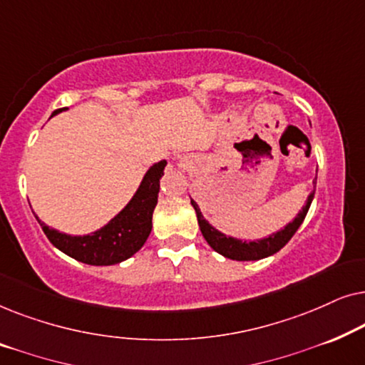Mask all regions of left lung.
Returning <instances> with one entry per match:
<instances>
[{"mask_svg": "<svg viewBox=\"0 0 365 365\" xmlns=\"http://www.w3.org/2000/svg\"><path fill=\"white\" fill-rule=\"evenodd\" d=\"M314 192H316V189L309 194L306 206L297 212V216L294 217L291 222L284 226V229H281V231L277 232H272L271 236L264 239H257V241H242V239L226 236V234L217 231L212 224H209V221L204 219L201 209H199L196 201H192L191 199V204L194 211H196L197 224L199 227H201L202 236L214 251L219 252L224 257L232 259V261H259V259L269 257L272 256V254H276L277 251H281V249L291 241V237L296 234L304 219H306V214L309 211V207H311V202L314 199Z\"/></svg>", "mask_w": 365, "mask_h": 365, "instance_id": "1", "label": "left lung"}]
</instances>
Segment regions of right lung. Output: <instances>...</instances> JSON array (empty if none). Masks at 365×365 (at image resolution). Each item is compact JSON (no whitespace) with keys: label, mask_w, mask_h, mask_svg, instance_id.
<instances>
[{"label":"right lung","mask_w":365,"mask_h":365,"mask_svg":"<svg viewBox=\"0 0 365 365\" xmlns=\"http://www.w3.org/2000/svg\"><path fill=\"white\" fill-rule=\"evenodd\" d=\"M64 109L68 108L56 109L51 116ZM166 164L168 163L164 159L153 164L144 174L131 201L106 226L86 234V236H71V234L59 232L56 229L46 226L36 214L34 217L38 219L49 242L79 262L89 264V266H113V264L126 261L144 246L151 234L153 212L158 204L159 179L163 178Z\"/></svg>","instance_id":"1"}]
</instances>
